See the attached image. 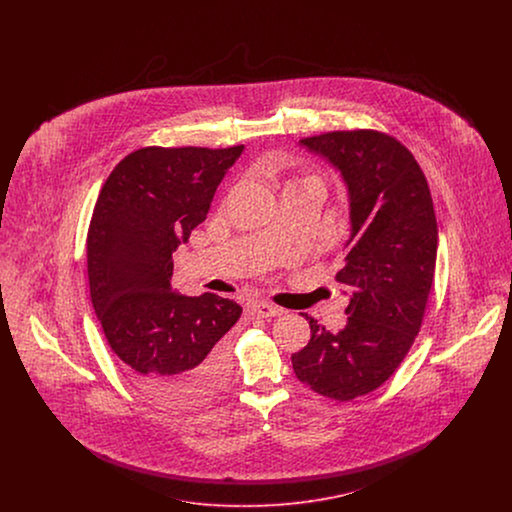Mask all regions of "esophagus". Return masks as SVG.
Returning <instances> with one entry per match:
<instances>
[{
    "mask_svg": "<svg viewBox=\"0 0 512 512\" xmlns=\"http://www.w3.org/2000/svg\"><path fill=\"white\" fill-rule=\"evenodd\" d=\"M253 313H255L257 317L272 318L282 315V309H278V307H274V305H270V303L261 301V303H255V305H253Z\"/></svg>",
    "mask_w": 512,
    "mask_h": 512,
    "instance_id": "esophagus-1",
    "label": "esophagus"
}]
</instances>
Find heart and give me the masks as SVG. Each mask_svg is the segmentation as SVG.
<instances>
[{
    "mask_svg": "<svg viewBox=\"0 0 512 512\" xmlns=\"http://www.w3.org/2000/svg\"><path fill=\"white\" fill-rule=\"evenodd\" d=\"M301 180H313V178H301ZM301 180H297V182H301Z\"/></svg>",
    "mask_w": 512,
    "mask_h": 512,
    "instance_id": "heart-1",
    "label": "heart"
}]
</instances>
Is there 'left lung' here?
<instances>
[{"label": "left lung", "mask_w": 512, "mask_h": 512, "mask_svg": "<svg viewBox=\"0 0 512 512\" xmlns=\"http://www.w3.org/2000/svg\"><path fill=\"white\" fill-rule=\"evenodd\" d=\"M326 157L349 194L351 238L336 280L351 293L347 324L332 334L305 313L311 340L292 355L299 382L336 401L380 388L407 357L426 313L438 222L413 153L378 130L303 138Z\"/></svg>", "instance_id": "8db88e82"}]
</instances>
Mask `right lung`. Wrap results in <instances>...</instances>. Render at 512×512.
I'll list each match as a JSON object with an SVG mask.
<instances>
[{"label": "right lung", "mask_w": 512, "mask_h": 512, "mask_svg": "<svg viewBox=\"0 0 512 512\" xmlns=\"http://www.w3.org/2000/svg\"><path fill=\"white\" fill-rule=\"evenodd\" d=\"M244 146H149L109 174L88 228L90 299L130 382L169 409H194L226 382L224 334L242 307L171 286L172 253L207 219Z\"/></svg>", "instance_id": "add662e5"}]
</instances>
